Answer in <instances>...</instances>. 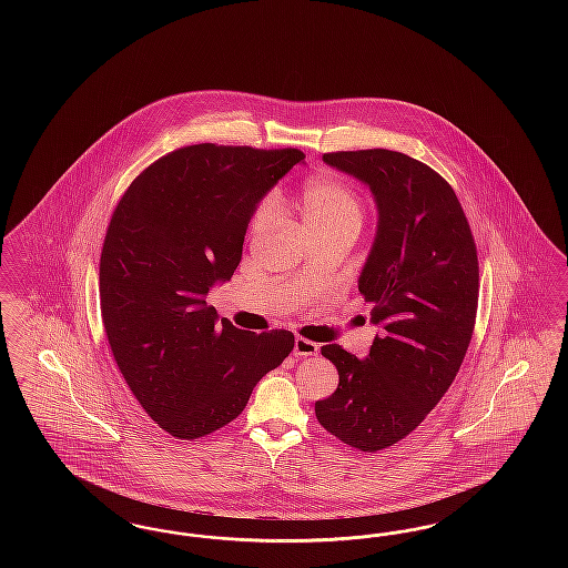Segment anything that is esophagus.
<instances>
[{"instance_id": "34e87169", "label": "esophagus", "mask_w": 568, "mask_h": 568, "mask_svg": "<svg viewBox=\"0 0 568 568\" xmlns=\"http://www.w3.org/2000/svg\"><path fill=\"white\" fill-rule=\"evenodd\" d=\"M317 352H320V345H317V343H313V341H308V338H302V336H296V341H294V353H296V355L306 357V355H315Z\"/></svg>"}]
</instances>
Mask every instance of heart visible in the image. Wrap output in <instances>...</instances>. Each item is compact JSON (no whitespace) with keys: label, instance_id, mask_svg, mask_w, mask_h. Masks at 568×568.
Here are the masks:
<instances>
[{"label":"heart","instance_id":"heart-1","mask_svg":"<svg viewBox=\"0 0 568 568\" xmlns=\"http://www.w3.org/2000/svg\"><path fill=\"white\" fill-rule=\"evenodd\" d=\"M297 211L315 236L332 232H359L364 223V204L359 195L334 176L308 179L297 193ZM272 221V204L264 200L251 216L248 232L262 234Z\"/></svg>","mask_w":568,"mask_h":568}]
</instances>
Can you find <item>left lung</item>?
Wrapping results in <instances>:
<instances>
[{"instance_id":"8db88e82","label":"left lung","mask_w":568,"mask_h":568,"mask_svg":"<svg viewBox=\"0 0 568 568\" xmlns=\"http://www.w3.org/2000/svg\"><path fill=\"white\" fill-rule=\"evenodd\" d=\"M324 162L366 183L377 202L357 287L381 334L366 359L322 347L338 387L315 415L345 445L375 454L413 433L458 375L477 317V246L456 191L430 165L387 149L325 153Z\"/></svg>"}]
</instances>
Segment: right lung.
Segmentation results:
<instances>
[{
  "label": "right lung",
  "instance_id": "obj_1",
  "mask_svg": "<svg viewBox=\"0 0 568 568\" xmlns=\"http://www.w3.org/2000/svg\"><path fill=\"white\" fill-rule=\"evenodd\" d=\"M302 160L297 149L191 144L142 170L112 213L100 257L110 352L135 400L181 440L236 419L294 349L287 329L216 324L206 294L232 278L257 202Z\"/></svg>",
  "mask_w": 568,
  "mask_h": 568
}]
</instances>
